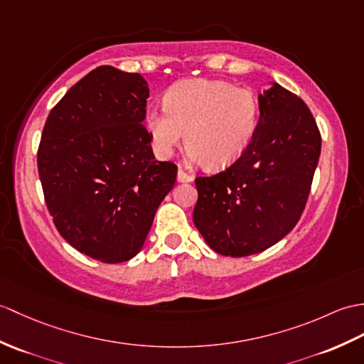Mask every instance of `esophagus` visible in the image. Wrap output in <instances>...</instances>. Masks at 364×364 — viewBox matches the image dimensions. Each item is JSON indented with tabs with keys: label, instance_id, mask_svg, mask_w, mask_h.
<instances>
[{
	"label": "esophagus",
	"instance_id": "esophagus-1",
	"mask_svg": "<svg viewBox=\"0 0 364 364\" xmlns=\"http://www.w3.org/2000/svg\"><path fill=\"white\" fill-rule=\"evenodd\" d=\"M176 180H178L180 183H189L193 180V176L188 172H184L183 168H178V173H176Z\"/></svg>",
	"mask_w": 364,
	"mask_h": 364
}]
</instances>
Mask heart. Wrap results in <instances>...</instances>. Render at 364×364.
<instances>
[{
    "label": "heart",
    "instance_id": "1",
    "mask_svg": "<svg viewBox=\"0 0 364 364\" xmlns=\"http://www.w3.org/2000/svg\"><path fill=\"white\" fill-rule=\"evenodd\" d=\"M164 107L146 116L158 154L168 156L184 138L189 156L209 171L231 166L245 154L260 113L251 90L208 79L175 83L166 92Z\"/></svg>",
    "mask_w": 364,
    "mask_h": 364
}]
</instances>
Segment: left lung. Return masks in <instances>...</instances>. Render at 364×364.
I'll list each match as a JSON object with an SVG mask.
<instances>
[{"label":"left lung","mask_w":364,"mask_h":364,"mask_svg":"<svg viewBox=\"0 0 364 364\" xmlns=\"http://www.w3.org/2000/svg\"><path fill=\"white\" fill-rule=\"evenodd\" d=\"M250 147L226 171L198 176L193 223L222 256L273 247L299 222L321 154L314 114L296 95L272 82L259 95Z\"/></svg>","instance_id":"obj_1"}]
</instances>
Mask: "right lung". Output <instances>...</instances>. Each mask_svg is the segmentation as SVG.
<instances>
[{"instance_id":"right-lung-1","label":"right lung","mask_w":364,"mask_h":364,"mask_svg":"<svg viewBox=\"0 0 364 364\" xmlns=\"http://www.w3.org/2000/svg\"><path fill=\"white\" fill-rule=\"evenodd\" d=\"M149 96L141 74L99 66L50 109L41 134L38 175L57 231L105 264L138 255L176 180L142 124Z\"/></svg>"}]
</instances>
